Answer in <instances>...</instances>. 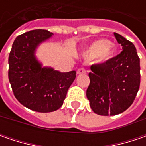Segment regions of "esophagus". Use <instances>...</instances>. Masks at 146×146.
<instances>
[{
  "instance_id": "1",
  "label": "esophagus",
  "mask_w": 146,
  "mask_h": 146,
  "mask_svg": "<svg viewBox=\"0 0 146 146\" xmlns=\"http://www.w3.org/2000/svg\"><path fill=\"white\" fill-rule=\"evenodd\" d=\"M86 72V70L84 68H79L78 70H77V74L78 75H80V74H84V73H85Z\"/></svg>"
}]
</instances>
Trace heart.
I'll list each match as a JSON object with an SVG mask.
<instances>
[{"label": "heart", "mask_w": 146, "mask_h": 146, "mask_svg": "<svg viewBox=\"0 0 146 146\" xmlns=\"http://www.w3.org/2000/svg\"><path fill=\"white\" fill-rule=\"evenodd\" d=\"M116 53V48L107 40L101 39L96 40L87 48L85 52L86 58L94 59L98 58L102 61L113 58Z\"/></svg>", "instance_id": "b5f03b06"}]
</instances>
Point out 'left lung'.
<instances>
[{
    "mask_svg": "<svg viewBox=\"0 0 146 146\" xmlns=\"http://www.w3.org/2000/svg\"><path fill=\"white\" fill-rule=\"evenodd\" d=\"M123 47L119 55L102 64L91 66L86 95L91 109L103 116L125 111L137 96L141 81L140 58L134 44L114 32Z\"/></svg>",
    "mask_w": 146,
    "mask_h": 146,
    "instance_id": "left-lung-1",
    "label": "left lung"
}]
</instances>
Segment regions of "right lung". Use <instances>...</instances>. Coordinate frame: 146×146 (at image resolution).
Returning a JSON list of instances; mask_svg holds the SVG:
<instances>
[{"mask_svg":"<svg viewBox=\"0 0 146 146\" xmlns=\"http://www.w3.org/2000/svg\"><path fill=\"white\" fill-rule=\"evenodd\" d=\"M53 35L43 29L25 32L16 37L9 56V80L15 98L27 108L40 113L53 112L62 106L76 77V70L60 72L43 67L36 58L38 46Z\"/></svg>","mask_w":146,"mask_h":146,"instance_id":"obj_1","label":"right lung"}]
</instances>
